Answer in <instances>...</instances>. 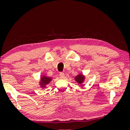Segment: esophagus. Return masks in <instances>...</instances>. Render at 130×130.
I'll use <instances>...</instances> for the list:
<instances>
[{
    "instance_id": "1",
    "label": "esophagus",
    "mask_w": 130,
    "mask_h": 130,
    "mask_svg": "<svg viewBox=\"0 0 130 130\" xmlns=\"http://www.w3.org/2000/svg\"><path fill=\"white\" fill-rule=\"evenodd\" d=\"M59 76H60V77L61 78V79H63V78L64 77V73L63 72H60V74H59Z\"/></svg>"
}]
</instances>
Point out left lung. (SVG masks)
<instances>
[{"instance_id": "1", "label": "left lung", "mask_w": 130, "mask_h": 130, "mask_svg": "<svg viewBox=\"0 0 130 130\" xmlns=\"http://www.w3.org/2000/svg\"><path fill=\"white\" fill-rule=\"evenodd\" d=\"M85 79V76H83L82 74H79V75L76 76V77H74L75 80L78 83H79V84L82 83L83 82V81H84Z\"/></svg>"}]
</instances>
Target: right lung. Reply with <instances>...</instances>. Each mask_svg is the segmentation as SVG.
Here are the masks:
<instances>
[{
	"label": "right lung",
	"mask_w": 130,
	"mask_h": 130,
	"mask_svg": "<svg viewBox=\"0 0 130 130\" xmlns=\"http://www.w3.org/2000/svg\"><path fill=\"white\" fill-rule=\"evenodd\" d=\"M51 80V77H46V76H42L41 78V82H40V85H41V88H45V86L47 85L48 84V83L50 82Z\"/></svg>",
	"instance_id": "add662e5"
}]
</instances>
